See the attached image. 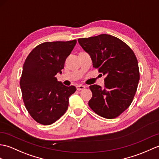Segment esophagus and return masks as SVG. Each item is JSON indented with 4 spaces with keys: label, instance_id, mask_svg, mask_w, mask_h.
<instances>
[{
    "label": "esophagus",
    "instance_id": "esophagus-1",
    "mask_svg": "<svg viewBox=\"0 0 159 159\" xmlns=\"http://www.w3.org/2000/svg\"><path fill=\"white\" fill-rule=\"evenodd\" d=\"M76 89L78 90V91H80V90H83V89H84V88H85V86H84V85H81V84H80V85H77L76 87Z\"/></svg>",
    "mask_w": 159,
    "mask_h": 159
}]
</instances>
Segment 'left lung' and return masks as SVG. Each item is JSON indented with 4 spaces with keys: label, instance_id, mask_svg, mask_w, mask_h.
<instances>
[{
    "label": "left lung",
    "instance_id": "8db88e82",
    "mask_svg": "<svg viewBox=\"0 0 159 159\" xmlns=\"http://www.w3.org/2000/svg\"><path fill=\"white\" fill-rule=\"evenodd\" d=\"M80 45L89 53L93 68L106 76L104 88L89 87L92 98L89 106L99 116L116 118L133 102L139 80L137 57L123 40L102 34L78 39Z\"/></svg>",
    "mask_w": 159,
    "mask_h": 159
}]
</instances>
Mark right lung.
<instances>
[{
    "label": "right lung",
    "mask_w": 159,
    "mask_h": 159,
    "mask_svg": "<svg viewBox=\"0 0 159 159\" xmlns=\"http://www.w3.org/2000/svg\"><path fill=\"white\" fill-rule=\"evenodd\" d=\"M76 43V40L43 43L25 59L20 82L22 98L30 115L40 124L51 125L64 115L70 96L76 90L55 77Z\"/></svg>",
    "instance_id": "obj_1"
}]
</instances>
